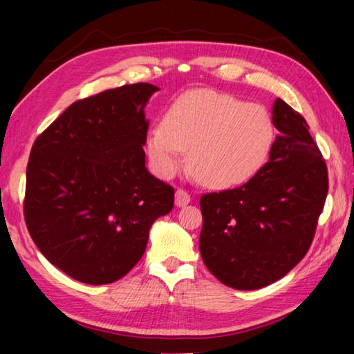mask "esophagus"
I'll use <instances>...</instances> for the list:
<instances>
[{"instance_id": "34e87169", "label": "esophagus", "mask_w": 354, "mask_h": 354, "mask_svg": "<svg viewBox=\"0 0 354 354\" xmlns=\"http://www.w3.org/2000/svg\"><path fill=\"white\" fill-rule=\"evenodd\" d=\"M175 203L176 206H185L190 203V195L189 192H185L184 189H178L175 194Z\"/></svg>"}]
</instances>
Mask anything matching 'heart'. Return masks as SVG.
Returning <instances> with one entry per match:
<instances>
[{
    "instance_id": "1",
    "label": "heart",
    "mask_w": 354,
    "mask_h": 354,
    "mask_svg": "<svg viewBox=\"0 0 354 354\" xmlns=\"http://www.w3.org/2000/svg\"><path fill=\"white\" fill-rule=\"evenodd\" d=\"M273 118L261 104L234 95L198 88L165 111L162 124L149 129L147 153L156 175H176L187 164L209 187H231L256 175L273 147Z\"/></svg>"
}]
</instances>
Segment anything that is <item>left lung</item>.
<instances>
[{
  "label": "left lung",
  "instance_id": "8db88e82",
  "mask_svg": "<svg viewBox=\"0 0 354 354\" xmlns=\"http://www.w3.org/2000/svg\"><path fill=\"white\" fill-rule=\"evenodd\" d=\"M268 160L236 189L201 195L203 262L220 283L261 289L289 273L314 241L328 169L301 113L278 98Z\"/></svg>",
  "mask_w": 354,
  "mask_h": 354
}]
</instances>
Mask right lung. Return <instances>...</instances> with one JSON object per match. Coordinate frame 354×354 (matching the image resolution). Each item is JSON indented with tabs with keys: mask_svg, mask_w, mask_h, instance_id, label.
I'll use <instances>...</instances> for the list:
<instances>
[{
	"mask_svg": "<svg viewBox=\"0 0 354 354\" xmlns=\"http://www.w3.org/2000/svg\"><path fill=\"white\" fill-rule=\"evenodd\" d=\"M153 84L75 101L31 148L23 201L26 227L53 266L86 284H111L145 253L149 227L175 189L145 167Z\"/></svg>",
	"mask_w": 354,
	"mask_h": 354,
	"instance_id": "obj_1",
	"label": "right lung"
}]
</instances>
